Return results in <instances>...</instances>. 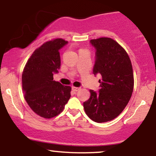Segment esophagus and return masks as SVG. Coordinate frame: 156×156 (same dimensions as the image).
I'll return each mask as SVG.
<instances>
[{
    "mask_svg": "<svg viewBox=\"0 0 156 156\" xmlns=\"http://www.w3.org/2000/svg\"><path fill=\"white\" fill-rule=\"evenodd\" d=\"M80 88L79 87H72V90L73 92H78Z\"/></svg>",
    "mask_w": 156,
    "mask_h": 156,
    "instance_id": "1",
    "label": "esophagus"
}]
</instances>
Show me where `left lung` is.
I'll return each mask as SVG.
<instances>
[{
    "mask_svg": "<svg viewBox=\"0 0 156 156\" xmlns=\"http://www.w3.org/2000/svg\"><path fill=\"white\" fill-rule=\"evenodd\" d=\"M95 48L94 76L101 75L98 92L89 90L91 96L83 103L86 114L96 122L114 119L124 110L133 90V68L128 53L114 39L102 37L91 39Z\"/></svg>",
    "mask_w": 156,
    "mask_h": 156,
    "instance_id": "left-lung-1",
    "label": "left lung"
}]
</instances>
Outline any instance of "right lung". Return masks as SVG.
Listing matches in <instances>:
<instances>
[{
  "instance_id": "1",
  "label": "right lung",
  "mask_w": 156,
  "mask_h": 156,
  "mask_svg": "<svg viewBox=\"0 0 156 156\" xmlns=\"http://www.w3.org/2000/svg\"><path fill=\"white\" fill-rule=\"evenodd\" d=\"M67 43L63 39L46 42L32 53L23 69L25 99L33 112L46 119L59 114L71 96L69 86L53 80L60 69L59 50Z\"/></svg>"
}]
</instances>
